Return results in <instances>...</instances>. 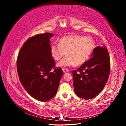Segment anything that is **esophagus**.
<instances>
[{
	"label": "esophagus",
	"mask_w": 126,
	"mask_h": 126,
	"mask_svg": "<svg viewBox=\"0 0 126 126\" xmlns=\"http://www.w3.org/2000/svg\"><path fill=\"white\" fill-rule=\"evenodd\" d=\"M63 72H64V73H65V72H68V69H64V68H63Z\"/></svg>",
	"instance_id": "esophagus-1"
}]
</instances>
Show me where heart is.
Segmentation results:
<instances>
[{
	"mask_svg": "<svg viewBox=\"0 0 126 126\" xmlns=\"http://www.w3.org/2000/svg\"><path fill=\"white\" fill-rule=\"evenodd\" d=\"M95 47L94 39L90 37L74 35L62 37L59 44L52 43L50 47L53 58L58 61L66 55L59 65L69 67L81 65L89 59Z\"/></svg>",
	"mask_w": 126,
	"mask_h": 126,
	"instance_id": "obj_1",
	"label": "heart"
}]
</instances>
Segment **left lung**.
Returning a JSON list of instances; mask_svg holds the SVG:
<instances>
[{
	"instance_id": "left-lung-1",
	"label": "left lung",
	"mask_w": 126,
	"mask_h": 126,
	"mask_svg": "<svg viewBox=\"0 0 126 126\" xmlns=\"http://www.w3.org/2000/svg\"><path fill=\"white\" fill-rule=\"evenodd\" d=\"M110 70L107 49L96 47L92 57L77 70L72 71L75 93L79 97L88 100L96 97L104 89Z\"/></svg>"
}]
</instances>
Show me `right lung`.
<instances>
[{
  "instance_id": "right-lung-1",
  "label": "right lung",
  "mask_w": 126,
  "mask_h": 126,
  "mask_svg": "<svg viewBox=\"0 0 126 126\" xmlns=\"http://www.w3.org/2000/svg\"><path fill=\"white\" fill-rule=\"evenodd\" d=\"M52 33L45 32L29 38L22 45L17 59L21 83L30 96L40 101H47L55 96L63 75L62 68L55 67L52 57Z\"/></svg>"
}]
</instances>
